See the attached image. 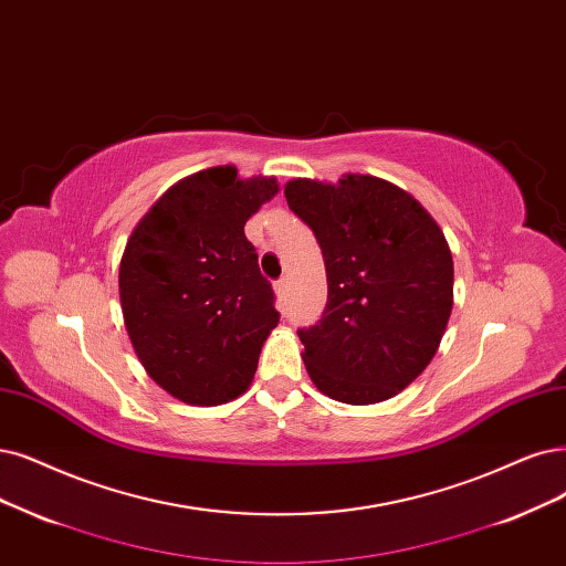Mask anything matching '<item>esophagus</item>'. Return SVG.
<instances>
[{
	"instance_id": "obj_1",
	"label": "esophagus",
	"mask_w": 566,
	"mask_h": 566,
	"mask_svg": "<svg viewBox=\"0 0 566 566\" xmlns=\"http://www.w3.org/2000/svg\"><path fill=\"white\" fill-rule=\"evenodd\" d=\"M275 291H277L280 298H286V294H289V280H286V277L277 280V282H275Z\"/></svg>"
}]
</instances>
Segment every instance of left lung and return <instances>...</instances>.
Instances as JSON below:
<instances>
[{
    "instance_id": "obj_1",
    "label": "left lung",
    "mask_w": 566,
    "mask_h": 566,
    "mask_svg": "<svg viewBox=\"0 0 566 566\" xmlns=\"http://www.w3.org/2000/svg\"><path fill=\"white\" fill-rule=\"evenodd\" d=\"M284 196L326 265L324 315L298 331L310 380L349 406L391 399L429 366L450 319L443 230L403 188L370 175L291 179Z\"/></svg>"
}]
</instances>
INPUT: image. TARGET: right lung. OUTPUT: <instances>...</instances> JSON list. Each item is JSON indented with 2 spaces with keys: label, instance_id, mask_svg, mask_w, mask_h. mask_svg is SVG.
<instances>
[{
  "label": "right lung",
  "instance_id": "right-lung-1",
  "mask_svg": "<svg viewBox=\"0 0 566 566\" xmlns=\"http://www.w3.org/2000/svg\"><path fill=\"white\" fill-rule=\"evenodd\" d=\"M277 191L272 177L209 167L167 188L125 244V328L151 380L184 403H228L254 380L280 312L244 223Z\"/></svg>",
  "mask_w": 566,
  "mask_h": 566
}]
</instances>
